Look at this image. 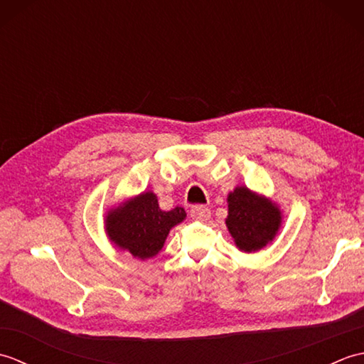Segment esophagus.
I'll list each match as a JSON object with an SVG mask.
<instances>
[{
    "label": "esophagus",
    "instance_id": "esophagus-1",
    "mask_svg": "<svg viewBox=\"0 0 364 364\" xmlns=\"http://www.w3.org/2000/svg\"><path fill=\"white\" fill-rule=\"evenodd\" d=\"M191 218L198 222H205L211 218V211L205 206H196L191 210Z\"/></svg>",
    "mask_w": 364,
    "mask_h": 364
}]
</instances>
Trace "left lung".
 Wrapping results in <instances>:
<instances>
[{"mask_svg": "<svg viewBox=\"0 0 364 364\" xmlns=\"http://www.w3.org/2000/svg\"><path fill=\"white\" fill-rule=\"evenodd\" d=\"M227 203L225 223L239 250L255 253L274 241L282 228L283 211L272 198L247 186H236Z\"/></svg>", "mask_w": 364, "mask_h": 364, "instance_id": "left-lung-1", "label": "left lung"}]
</instances>
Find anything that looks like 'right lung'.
Returning a JSON list of instances; mask_svg holds the SVG:
<instances>
[{
  "instance_id": "1",
  "label": "right lung",
  "mask_w": 364,
  "mask_h": 364,
  "mask_svg": "<svg viewBox=\"0 0 364 364\" xmlns=\"http://www.w3.org/2000/svg\"><path fill=\"white\" fill-rule=\"evenodd\" d=\"M184 219L186 211L183 208L162 211L156 194L144 191L107 210L105 233L117 249L144 261L156 257L170 230Z\"/></svg>"
}]
</instances>
